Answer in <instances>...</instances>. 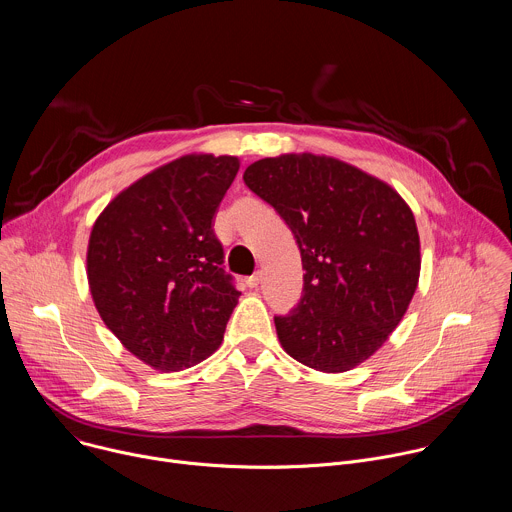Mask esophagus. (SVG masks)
<instances>
[{
	"label": "esophagus",
	"instance_id": "34e87169",
	"mask_svg": "<svg viewBox=\"0 0 512 512\" xmlns=\"http://www.w3.org/2000/svg\"><path fill=\"white\" fill-rule=\"evenodd\" d=\"M259 283H261V273H259V271L253 273L251 277H247V285H249V287H257Z\"/></svg>",
	"mask_w": 512,
	"mask_h": 512
}]
</instances>
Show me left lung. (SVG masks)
Segmentation results:
<instances>
[{"instance_id": "1", "label": "left lung", "mask_w": 512, "mask_h": 512, "mask_svg": "<svg viewBox=\"0 0 512 512\" xmlns=\"http://www.w3.org/2000/svg\"><path fill=\"white\" fill-rule=\"evenodd\" d=\"M243 180L294 233L306 269L300 304L275 316L283 350L322 373L354 369L387 342L417 289L409 204L387 182L330 156L263 158Z\"/></svg>"}]
</instances>
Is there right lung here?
I'll return each mask as SVG.
<instances>
[{"label": "right lung", "instance_id": "right-lung-1", "mask_svg": "<svg viewBox=\"0 0 512 512\" xmlns=\"http://www.w3.org/2000/svg\"><path fill=\"white\" fill-rule=\"evenodd\" d=\"M239 166L235 156H182L121 190L93 225L95 308L156 371L190 369L223 342L241 291L221 267L212 218Z\"/></svg>", "mask_w": 512, "mask_h": 512}]
</instances>
